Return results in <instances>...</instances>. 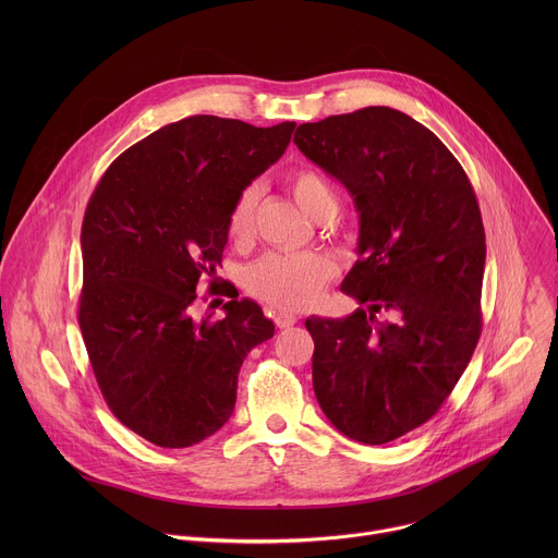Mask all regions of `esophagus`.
Wrapping results in <instances>:
<instances>
[{"instance_id":"34e87169","label":"esophagus","mask_w":558,"mask_h":558,"mask_svg":"<svg viewBox=\"0 0 558 558\" xmlns=\"http://www.w3.org/2000/svg\"><path fill=\"white\" fill-rule=\"evenodd\" d=\"M274 323H276L278 329H289V327H293L298 323V317L293 313H289V311H278L274 315Z\"/></svg>"}]
</instances>
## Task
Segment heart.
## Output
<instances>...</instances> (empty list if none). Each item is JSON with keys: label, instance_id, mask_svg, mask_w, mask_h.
I'll use <instances>...</instances> for the list:
<instances>
[{"label": "heart", "instance_id": "b5f03b06", "mask_svg": "<svg viewBox=\"0 0 558 558\" xmlns=\"http://www.w3.org/2000/svg\"><path fill=\"white\" fill-rule=\"evenodd\" d=\"M284 185L300 209L313 220H333L340 211L338 187L313 168H293ZM260 190L247 185L235 196L227 216V235L235 245H245L254 235ZM338 263L327 254H269L254 263L245 274V289L256 300L289 311L311 308L320 300L325 287L336 280Z\"/></svg>", "mask_w": 558, "mask_h": 558}]
</instances>
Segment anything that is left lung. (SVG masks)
I'll list each match as a JSON object with an SVG mask.
<instances>
[{
    "mask_svg": "<svg viewBox=\"0 0 558 558\" xmlns=\"http://www.w3.org/2000/svg\"><path fill=\"white\" fill-rule=\"evenodd\" d=\"M293 143L353 196L360 260L342 291L368 304L304 323L315 342L313 390L340 433L379 446L441 409L480 342V203L452 151L400 110L371 106L302 123ZM381 307L398 320L377 324Z\"/></svg>",
    "mask_w": 558,
    "mask_h": 558,
    "instance_id": "left-lung-1",
    "label": "left lung"
}]
</instances>
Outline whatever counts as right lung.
<instances>
[{
	"label": "right lung",
	"instance_id": "obj_1",
	"mask_svg": "<svg viewBox=\"0 0 558 558\" xmlns=\"http://www.w3.org/2000/svg\"><path fill=\"white\" fill-rule=\"evenodd\" d=\"M293 128L187 117L114 158L88 201L78 327L108 409L154 446L187 448L222 428L247 353L274 338L238 291L220 320L192 311L222 260L235 196L284 154Z\"/></svg>",
	"mask_w": 558,
	"mask_h": 558
}]
</instances>
